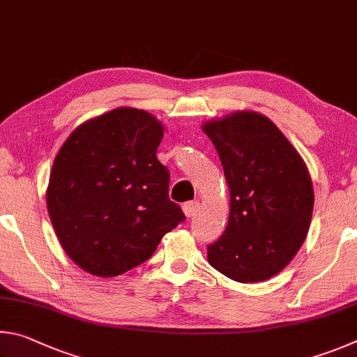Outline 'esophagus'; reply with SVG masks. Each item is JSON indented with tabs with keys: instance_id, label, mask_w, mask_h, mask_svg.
Masks as SVG:
<instances>
[{
	"instance_id": "34e87169",
	"label": "esophagus",
	"mask_w": 357,
	"mask_h": 357,
	"mask_svg": "<svg viewBox=\"0 0 357 357\" xmlns=\"http://www.w3.org/2000/svg\"><path fill=\"white\" fill-rule=\"evenodd\" d=\"M197 210H199V202H186L183 205V213H185L186 218L196 216Z\"/></svg>"
}]
</instances>
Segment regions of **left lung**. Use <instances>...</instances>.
<instances>
[{"label":"left lung","mask_w":357,"mask_h":357,"mask_svg":"<svg viewBox=\"0 0 357 357\" xmlns=\"http://www.w3.org/2000/svg\"><path fill=\"white\" fill-rule=\"evenodd\" d=\"M230 191L227 227L208 264L236 282L276 276L309 232L314 186L301 155L266 116L236 111L202 125Z\"/></svg>","instance_id":"left-lung-1"}]
</instances>
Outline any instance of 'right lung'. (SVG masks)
I'll return each instance as SVG.
<instances>
[{
	"mask_svg": "<svg viewBox=\"0 0 357 357\" xmlns=\"http://www.w3.org/2000/svg\"><path fill=\"white\" fill-rule=\"evenodd\" d=\"M162 135L150 112L122 106L81 123L56 155L50 220L66 254L93 276L141 265L185 221L169 201V171L156 158Z\"/></svg>",
	"mask_w": 357,
	"mask_h": 357,
	"instance_id": "obj_1",
	"label": "right lung"
}]
</instances>
